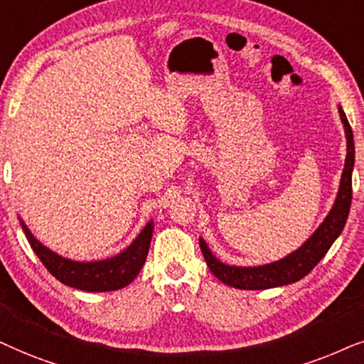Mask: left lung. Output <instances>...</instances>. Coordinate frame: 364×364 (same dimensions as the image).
Listing matches in <instances>:
<instances>
[{
  "label": "left lung",
  "instance_id": "1",
  "mask_svg": "<svg viewBox=\"0 0 364 364\" xmlns=\"http://www.w3.org/2000/svg\"><path fill=\"white\" fill-rule=\"evenodd\" d=\"M340 116L343 124H345L346 133V161L345 169L341 174L340 190H338L336 201L324 218L321 226L313 232L311 238L304 241L301 248L293 251L287 258L274 261V263L263 264V266H253V268H240V266H230L218 261L213 256L211 250L208 248L205 240L200 238V248L201 253L205 256L208 268L211 273L216 276L221 283L228 284V287L238 288V289H268L283 287V284L296 283L301 278H304L314 266H316L328 250L331 248L334 240L341 235L343 228L346 225L348 215H350L351 206V196H353V185H351V174H353V164H355V141H353V129L348 118L343 111L341 106Z\"/></svg>",
  "mask_w": 364,
  "mask_h": 364
}]
</instances>
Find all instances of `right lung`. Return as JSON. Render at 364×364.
Segmentation results:
<instances>
[{
	"instance_id": "1",
	"label": "right lung",
	"mask_w": 364,
	"mask_h": 364,
	"mask_svg": "<svg viewBox=\"0 0 364 364\" xmlns=\"http://www.w3.org/2000/svg\"><path fill=\"white\" fill-rule=\"evenodd\" d=\"M21 226L33 251L56 279H60L66 287L93 293L114 291V289H121L132 283L146 261L153 236V221H149L139 232L138 238L119 255L108 259L81 263V261L66 259L53 253L31 235V231L23 221Z\"/></svg>"
}]
</instances>
